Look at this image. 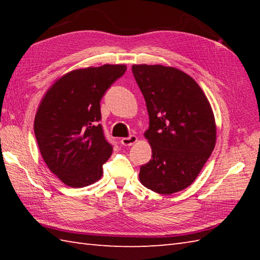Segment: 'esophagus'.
I'll list each match as a JSON object with an SVG mask.
<instances>
[{"instance_id":"1","label":"esophagus","mask_w":260,"mask_h":260,"mask_svg":"<svg viewBox=\"0 0 260 260\" xmlns=\"http://www.w3.org/2000/svg\"><path fill=\"white\" fill-rule=\"evenodd\" d=\"M137 142V137L135 135H132L129 137H124V139H121L120 143L123 144L124 146H132L133 144Z\"/></svg>"}]
</instances>
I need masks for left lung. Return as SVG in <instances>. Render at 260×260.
<instances>
[{"mask_svg": "<svg viewBox=\"0 0 260 260\" xmlns=\"http://www.w3.org/2000/svg\"><path fill=\"white\" fill-rule=\"evenodd\" d=\"M144 96L150 127L144 133L152 158L141 167L140 181L161 194L191 185L211 155L217 139L211 105L196 80L162 64H133Z\"/></svg>", "mask_w": 260, "mask_h": 260, "instance_id": "obj_1", "label": "left lung"}]
</instances>
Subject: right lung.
<instances>
[{
	"label": "right lung",
	"instance_id": "add662e5",
	"mask_svg": "<svg viewBox=\"0 0 260 260\" xmlns=\"http://www.w3.org/2000/svg\"><path fill=\"white\" fill-rule=\"evenodd\" d=\"M126 68L104 64L73 70L41 99L35 118L38 146L49 170L66 185L84 187L102 178L113 146L99 124L101 101Z\"/></svg>",
	"mask_w": 260,
	"mask_h": 260
}]
</instances>
